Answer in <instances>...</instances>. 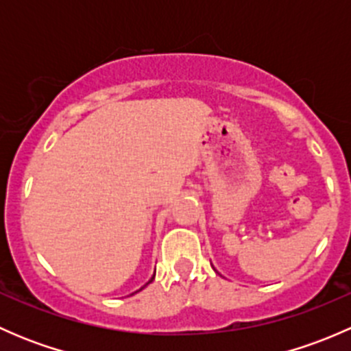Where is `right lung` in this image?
<instances>
[{"instance_id":"obj_1","label":"right lung","mask_w":351,"mask_h":351,"mask_svg":"<svg viewBox=\"0 0 351 351\" xmlns=\"http://www.w3.org/2000/svg\"><path fill=\"white\" fill-rule=\"evenodd\" d=\"M153 280H154V277H151V280H149V282H147V284H151V282H153ZM147 284H146V285H147ZM146 285H144V287H146ZM144 287H141V289H139V290H143V289H144ZM139 290H137V292H139ZM134 293H136V292H134Z\"/></svg>"}]
</instances>
